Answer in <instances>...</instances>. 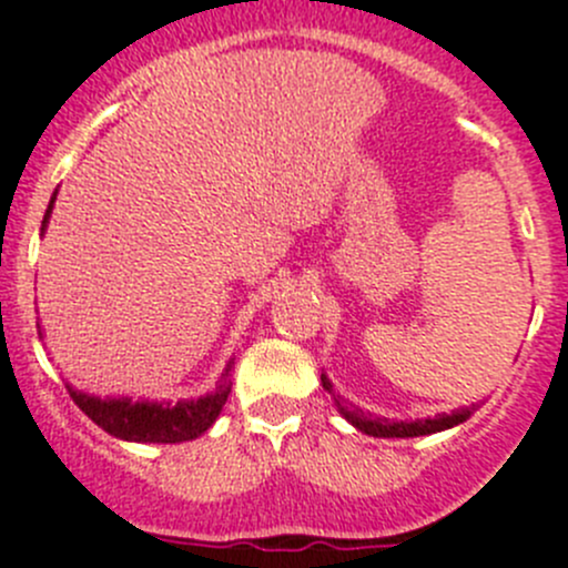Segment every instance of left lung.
<instances>
[{
  "label": "left lung",
  "instance_id": "1",
  "mask_svg": "<svg viewBox=\"0 0 568 568\" xmlns=\"http://www.w3.org/2000/svg\"><path fill=\"white\" fill-rule=\"evenodd\" d=\"M321 383H324L326 392L335 397V392H332V383L326 374H321ZM335 405H337V410H341V414L346 416L348 423L355 425L357 430H363V434H368V436H379V439H408V436L439 434V430L454 428V425L470 419V414L476 410V408H459V410H454V414L434 416V419H416V423H388L386 416H372V414H363V410H348L346 405H341V399H335Z\"/></svg>",
  "mask_w": 568,
  "mask_h": 568
}]
</instances>
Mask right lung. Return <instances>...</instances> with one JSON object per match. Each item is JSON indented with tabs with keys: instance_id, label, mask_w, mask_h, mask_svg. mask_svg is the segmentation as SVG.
<instances>
[{
	"instance_id": "right-lung-1",
	"label": "right lung",
	"mask_w": 568,
	"mask_h": 568,
	"mask_svg": "<svg viewBox=\"0 0 568 568\" xmlns=\"http://www.w3.org/2000/svg\"><path fill=\"white\" fill-rule=\"evenodd\" d=\"M53 202L55 196L50 200V205H47L44 222H41V233H44L50 213H53ZM231 368L233 363H227L216 392L205 394V397L200 399H180V403L174 405L149 403V399L132 403L129 397L101 399V397H92V394L75 392L72 386H67V392H70L72 403H75L83 414L90 416L98 428L118 436V439L176 445V442L196 439V436H202L213 423H216V416H220L222 405L227 403V394H231Z\"/></svg>"
}]
</instances>
